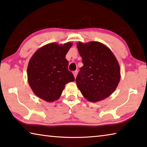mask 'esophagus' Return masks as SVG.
Wrapping results in <instances>:
<instances>
[{
  "label": "esophagus",
  "mask_w": 147,
  "mask_h": 147,
  "mask_svg": "<svg viewBox=\"0 0 147 147\" xmlns=\"http://www.w3.org/2000/svg\"><path fill=\"white\" fill-rule=\"evenodd\" d=\"M77 74H78V71H73V74H74V78H76V76H77Z\"/></svg>",
  "instance_id": "esophagus-1"
}]
</instances>
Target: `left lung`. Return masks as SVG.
Returning a JSON list of instances; mask_svg holds the SVG:
<instances>
[{"instance_id":"1","label":"left lung","mask_w":147,"mask_h":147,"mask_svg":"<svg viewBox=\"0 0 147 147\" xmlns=\"http://www.w3.org/2000/svg\"><path fill=\"white\" fill-rule=\"evenodd\" d=\"M83 67L76 76V85L87 100L96 102L108 97L117 87L121 69L108 47L98 41L76 44Z\"/></svg>"}]
</instances>
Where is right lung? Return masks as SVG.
Masks as SVG:
<instances>
[{
  "label": "right lung",
  "instance_id": "1",
  "mask_svg": "<svg viewBox=\"0 0 147 147\" xmlns=\"http://www.w3.org/2000/svg\"><path fill=\"white\" fill-rule=\"evenodd\" d=\"M73 43H52L39 49L30 59L27 67L28 82L34 93L49 102L60 97L65 84L74 81L68 70L65 56Z\"/></svg>",
  "mask_w": 147,
  "mask_h": 147
}]
</instances>
